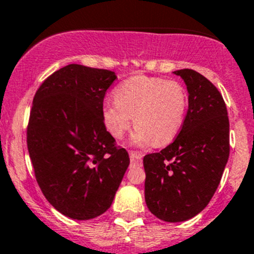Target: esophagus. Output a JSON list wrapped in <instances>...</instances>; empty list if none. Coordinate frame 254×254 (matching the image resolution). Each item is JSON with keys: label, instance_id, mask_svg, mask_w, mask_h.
I'll list each match as a JSON object with an SVG mask.
<instances>
[{"label": "esophagus", "instance_id": "1", "mask_svg": "<svg viewBox=\"0 0 254 254\" xmlns=\"http://www.w3.org/2000/svg\"><path fill=\"white\" fill-rule=\"evenodd\" d=\"M129 155H130V160H131L132 164L140 165L141 162H143V155H141V154L135 153V151H130Z\"/></svg>", "mask_w": 254, "mask_h": 254}]
</instances>
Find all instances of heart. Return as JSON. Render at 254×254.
Instances as JSON below:
<instances>
[{"label":"heart","instance_id":"obj_1","mask_svg":"<svg viewBox=\"0 0 254 254\" xmlns=\"http://www.w3.org/2000/svg\"><path fill=\"white\" fill-rule=\"evenodd\" d=\"M114 99L104 104L103 120L115 139L124 136L131 118L136 127L132 143L138 145H167L183 125L187 91L174 80L135 75L116 87Z\"/></svg>","mask_w":254,"mask_h":254}]
</instances>
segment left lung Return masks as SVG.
I'll use <instances>...</instances> for the list:
<instances>
[{"instance_id":"left-lung-1","label":"left lung","mask_w":254,"mask_h":254,"mask_svg":"<svg viewBox=\"0 0 254 254\" xmlns=\"http://www.w3.org/2000/svg\"><path fill=\"white\" fill-rule=\"evenodd\" d=\"M184 80L188 111L172 144L144 156L145 202L156 218L177 223L202 212L220 183L229 156V120L217 87L190 68Z\"/></svg>"}]
</instances>
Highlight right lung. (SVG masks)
Here are the masks:
<instances>
[{
  "label": "right lung",
  "instance_id": "obj_1",
  "mask_svg": "<svg viewBox=\"0 0 254 254\" xmlns=\"http://www.w3.org/2000/svg\"><path fill=\"white\" fill-rule=\"evenodd\" d=\"M115 72L70 64L50 75L35 94L27 148L45 198L71 219L96 218L110 208L129 167L103 120Z\"/></svg>",
  "mask_w": 254,
  "mask_h": 254
}]
</instances>
